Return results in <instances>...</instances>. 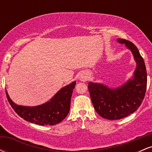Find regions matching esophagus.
Returning a JSON list of instances; mask_svg holds the SVG:
<instances>
[{
	"instance_id": "obj_1",
	"label": "esophagus",
	"mask_w": 152,
	"mask_h": 152,
	"mask_svg": "<svg viewBox=\"0 0 152 152\" xmlns=\"http://www.w3.org/2000/svg\"><path fill=\"white\" fill-rule=\"evenodd\" d=\"M87 78H88V74L86 72H81L78 76V79L81 81H86Z\"/></svg>"
}]
</instances>
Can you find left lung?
Listing matches in <instances>:
<instances>
[{
    "mask_svg": "<svg viewBox=\"0 0 152 152\" xmlns=\"http://www.w3.org/2000/svg\"><path fill=\"white\" fill-rule=\"evenodd\" d=\"M116 41L130 50L136 62L133 75L121 86L110 88L102 83L90 81L88 88L96 111L109 120L121 119L133 114L144 98L147 74L144 59L131 41L117 38Z\"/></svg>",
    "mask_w": 152,
    "mask_h": 152,
    "instance_id": "obj_1",
    "label": "left lung"
}]
</instances>
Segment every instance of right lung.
<instances>
[{
    "label": "right lung",
    "mask_w": 152,
    "mask_h": 152,
    "mask_svg": "<svg viewBox=\"0 0 152 152\" xmlns=\"http://www.w3.org/2000/svg\"><path fill=\"white\" fill-rule=\"evenodd\" d=\"M76 83V81L71 82L61 88L48 102L35 106L18 105L10 98L7 90L6 93L10 106L24 120L41 126H53L61 122L69 114Z\"/></svg>",
    "instance_id": "add662e5"
}]
</instances>
